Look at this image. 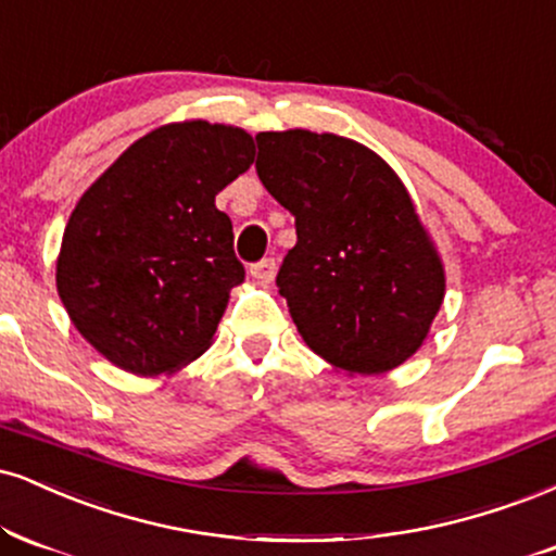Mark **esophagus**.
<instances>
[{
    "mask_svg": "<svg viewBox=\"0 0 556 556\" xmlns=\"http://www.w3.org/2000/svg\"><path fill=\"white\" fill-rule=\"evenodd\" d=\"M274 274H277V261L274 258H261L256 264H251V277L258 282H271Z\"/></svg>",
    "mask_w": 556,
    "mask_h": 556,
    "instance_id": "1",
    "label": "esophagus"
}]
</instances>
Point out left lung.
Instances as JSON below:
<instances>
[{
	"label": "left lung",
	"instance_id": "8db88e82",
	"mask_svg": "<svg viewBox=\"0 0 556 556\" xmlns=\"http://www.w3.org/2000/svg\"><path fill=\"white\" fill-rule=\"evenodd\" d=\"M256 173L295 214V249L277 285L305 344L372 376L419 350L445 277L396 173L337 134L261 131Z\"/></svg>",
	"mask_w": 556,
	"mask_h": 556
}]
</instances>
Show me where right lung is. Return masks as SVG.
Masks as SVG:
<instances>
[{
    "mask_svg": "<svg viewBox=\"0 0 556 556\" xmlns=\"http://www.w3.org/2000/svg\"><path fill=\"white\" fill-rule=\"evenodd\" d=\"M236 126L144 134L79 199L56 264L72 324L113 365L160 376L210 346L245 269L214 197L251 168Z\"/></svg>",
    "mask_w": 556,
    "mask_h": 556,
    "instance_id": "right-lung-1",
    "label": "right lung"
}]
</instances>
